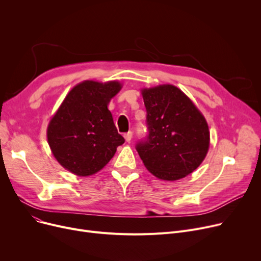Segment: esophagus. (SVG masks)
I'll return each instance as SVG.
<instances>
[{"mask_svg": "<svg viewBox=\"0 0 261 261\" xmlns=\"http://www.w3.org/2000/svg\"><path fill=\"white\" fill-rule=\"evenodd\" d=\"M132 135H133L132 132H128V133H126L125 135H123V138H125L126 142H130L131 139H132Z\"/></svg>", "mask_w": 261, "mask_h": 261, "instance_id": "1", "label": "esophagus"}]
</instances>
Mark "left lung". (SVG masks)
Instances as JSON below:
<instances>
[{"mask_svg": "<svg viewBox=\"0 0 261 261\" xmlns=\"http://www.w3.org/2000/svg\"><path fill=\"white\" fill-rule=\"evenodd\" d=\"M149 135L136 146L145 167L160 180L194 172L210 149L208 123L188 96L172 85L141 90Z\"/></svg>", "mask_w": 261, "mask_h": 261, "instance_id": "left-lung-1", "label": "left lung"}]
</instances>
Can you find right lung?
<instances>
[{
    "instance_id": "obj_1",
    "label": "right lung",
    "mask_w": 261,
    "mask_h": 261,
    "mask_svg": "<svg viewBox=\"0 0 261 261\" xmlns=\"http://www.w3.org/2000/svg\"><path fill=\"white\" fill-rule=\"evenodd\" d=\"M121 88L117 80H85L67 93L46 130L51 153L64 169L78 176L93 175L125 143L108 109Z\"/></svg>"
}]
</instances>
